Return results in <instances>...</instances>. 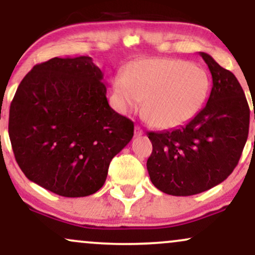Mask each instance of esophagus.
Segmentation results:
<instances>
[{"label": "esophagus", "instance_id": "esophagus-1", "mask_svg": "<svg viewBox=\"0 0 255 255\" xmlns=\"http://www.w3.org/2000/svg\"><path fill=\"white\" fill-rule=\"evenodd\" d=\"M142 134H144V131H142L141 128H140L139 126H135V129H134V135H135V136H141Z\"/></svg>", "mask_w": 255, "mask_h": 255}]
</instances>
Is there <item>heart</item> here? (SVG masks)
I'll use <instances>...</instances> for the list:
<instances>
[{"label":"heart","mask_w":255,"mask_h":255,"mask_svg":"<svg viewBox=\"0 0 255 255\" xmlns=\"http://www.w3.org/2000/svg\"><path fill=\"white\" fill-rule=\"evenodd\" d=\"M209 87L204 69L177 58L140 61L114 80L119 110H136L144 101L146 121L163 129L189 121L204 104Z\"/></svg>","instance_id":"heart-1"}]
</instances>
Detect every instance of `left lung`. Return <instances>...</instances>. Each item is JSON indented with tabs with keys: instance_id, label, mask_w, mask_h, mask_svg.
I'll return each instance as SVG.
<instances>
[{
	"instance_id": "8db88e82",
	"label": "left lung",
	"mask_w": 255,
	"mask_h": 255,
	"mask_svg": "<svg viewBox=\"0 0 255 255\" xmlns=\"http://www.w3.org/2000/svg\"><path fill=\"white\" fill-rule=\"evenodd\" d=\"M212 75L207 103L184 126L150 131L147 171L166 194L188 197L217 186L238 165L250 129V107L235 75L200 52Z\"/></svg>"
}]
</instances>
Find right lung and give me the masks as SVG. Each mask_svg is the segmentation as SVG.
Listing matches in <instances>:
<instances>
[{
	"label": "right lung",
	"mask_w": 255,
	"mask_h": 255,
	"mask_svg": "<svg viewBox=\"0 0 255 255\" xmlns=\"http://www.w3.org/2000/svg\"><path fill=\"white\" fill-rule=\"evenodd\" d=\"M11 147L25 176L67 198L103 187L134 125L110 108L103 73L89 56L54 57L26 74L11 101Z\"/></svg>",
	"instance_id": "obj_1"
}]
</instances>
